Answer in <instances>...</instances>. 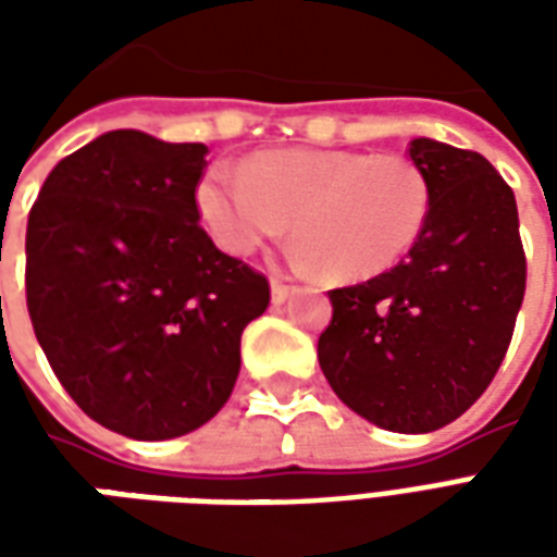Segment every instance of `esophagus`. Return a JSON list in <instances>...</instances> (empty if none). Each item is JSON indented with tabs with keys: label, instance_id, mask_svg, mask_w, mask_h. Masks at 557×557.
Listing matches in <instances>:
<instances>
[{
	"label": "esophagus",
	"instance_id": "34e87169",
	"mask_svg": "<svg viewBox=\"0 0 557 557\" xmlns=\"http://www.w3.org/2000/svg\"><path fill=\"white\" fill-rule=\"evenodd\" d=\"M292 295L289 283H283V280H271V301L283 304Z\"/></svg>",
	"mask_w": 557,
	"mask_h": 557
}]
</instances>
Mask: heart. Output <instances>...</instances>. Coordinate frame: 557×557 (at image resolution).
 Returning <instances> with one entry per match:
<instances>
[{
	"mask_svg": "<svg viewBox=\"0 0 557 557\" xmlns=\"http://www.w3.org/2000/svg\"><path fill=\"white\" fill-rule=\"evenodd\" d=\"M196 206L232 256L253 253L295 218V262L355 283L385 274L418 244L432 187L406 154L280 148L247 158L242 172L208 170Z\"/></svg>",
	"mask_w": 557,
	"mask_h": 557,
	"instance_id": "obj_1",
	"label": "heart"
}]
</instances>
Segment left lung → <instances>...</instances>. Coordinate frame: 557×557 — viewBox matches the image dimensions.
<instances>
[{"mask_svg": "<svg viewBox=\"0 0 557 557\" xmlns=\"http://www.w3.org/2000/svg\"><path fill=\"white\" fill-rule=\"evenodd\" d=\"M409 158L430 178V220L409 259L327 292L319 367L375 426L432 432L498 373L525 298V250L513 190L483 154L418 137Z\"/></svg>", "mask_w": 557, "mask_h": 557, "instance_id": "8db88e82", "label": "left lung"}]
</instances>
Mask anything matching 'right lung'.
I'll return each mask as SVG.
<instances>
[{
	"instance_id": "1",
	"label": "right lung",
	"mask_w": 557,
	"mask_h": 557,
	"mask_svg": "<svg viewBox=\"0 0 557 557\" xmlns=\"http://www.w3.org/2000/svg\"><path fill=\"white\" fill-rule=\"evenodd\" d=\"M202 143L110 131L47 175L26 226V307L55 379L91 420L163 442L230 399L262 274L199 226Z\"/></svg>"
}]
</instances>
